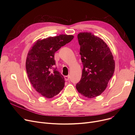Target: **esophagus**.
Listing matches in <instances>:
<instances>
[{
	"instance_id": "34e87169",
	"label": "esophagus",
	"mask_w": 135,
	"mask_h": 135,
	"mask_svg": "<svg viewBox=\"0 0 135 135\" xmlns=\"http://www.w3.org/2000/svg\"><path fill=\"white\" fill-rule=\"evenodd\" d=\"M69 78H70V76L69 75H66V76H65V79L66 81H68L69 80Z\"/></svg>"
}]
</instances>
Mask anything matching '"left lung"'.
I'll use <instances>...</instances> for the list:
<instances>
[{"label":"left lung","instance_id":"obj_1","mask_svg":"<svg viewBox=\"0 0 135 135\" xmlns=\"http://www.w3.org/2000/svg\"><path fill=\"white\" fill-rule=\"evenodd\" d=\"M83 69L76 89L89 98L100 95L114 72L115 61L107 44L90 32L78 34Z\"/></svg>","mask_w":135,"mask_h":135}]
</instances>
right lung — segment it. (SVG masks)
<instances>
[{"mask_svg":"<svg viewBox=\"0 0 135 135\" xmlns=\"http://www.w3.org/2000/svg\"><path fill=\"white\" fill-rule=\"evenodd\" d=\"M74 38L72 35L61 34L54 37L39 39L28 51L26 68L33 87L41 96L51 98L60 93L65 86V78L56 70V51Z\"/></svg>","mask_w":135,"mask_h":135,"instance_id":"add662e5","label":"right lung"}]
</instances>
